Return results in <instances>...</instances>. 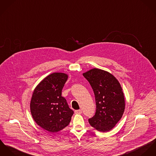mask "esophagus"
Segmentation results:
<instances>
[{
	"instance_id": "esophagus-1",
	"label": "esophagus",
	"mask_w": 156,
	"mask_h": 156,
	"mask_svg": "<svg viewBox=\"0 0 156 156\" xmlns=\"http://www.w3.org/2000/svg\"><path fill=\"white\" fill-rule=\"evenodd\" d=\"M82 113V110L81 109H78V110H75V114H81Z\"/></svg>"
}]
</instances>
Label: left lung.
<instances>
[{
  "instance_id": "1",
  "label": "left lung",
  "mask_w": 156,
  "mask_h": 156,
  "mask_svg": "<svg viewBox=\"0 0 156 156\" xmlns=\"http://www.w3.org/2000/svg\"><path fill=\"white\" fill-rule=\"evenodd\" d=\"M94 91L96 111L89 119L90 124L98 131L112 129L120 120L125 109V100L121 85L111 73L93 68L83 73Z\"/></svg>"
}]
</instances>
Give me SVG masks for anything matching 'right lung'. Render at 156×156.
I'll return each instance as SVG.
<instances>
[{
  "mask_svg": "<svg viewBox=\"0 0 156 156\" xmlns=\"http://www.w3.org/2000/svg\"><path fill=\"white\" fill-rule=\"evenodd\" d=\"M68 78L67 73H52L34 90L30 104L32 116L37 125L50 132L56 133L68 126L73 114L62 96Z\"/></svg>",
  "mask_w": 156,
  "mask_h": 156,
  "instance_id": "obj_1",
  "label": "right lung"
}]
</instances>
